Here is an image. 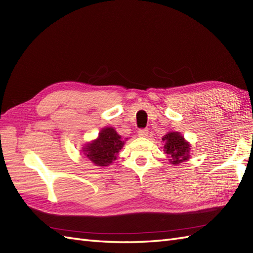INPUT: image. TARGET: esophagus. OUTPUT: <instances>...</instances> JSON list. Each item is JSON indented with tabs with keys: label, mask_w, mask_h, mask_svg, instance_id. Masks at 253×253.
I'll return each instance as SVG.
<instances>
[{
	"label": "esophagus",
	"mask_w": 253,
	"mask_h": 253,
	"mask_svg": "<svg viewBox=\"0 0 253 253\" xmlns=\"http://www.w3.org/2000/svg\"><path fill=\"white\" fill-rule=\"evenodd\" d=\"M138 134H139V137H147V135H148V130H147L146 128L139 129Z\"/></svg>",
	"instance_id": "obj_1"
}]
</instances>
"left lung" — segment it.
Wrapping results in <instances>:
<instances>
[{
	"mask_svg": "<svg viewBox=\"0 0 253 253\" xmlns=\"http://www.w3.org/2000/svg\"><path fill=\"white\" fill-rule=\"evenodd\" d=\"M166 141L165 153L171 158L170 163L177 165L189 158L190 146L178 132H169L163 138Z\"/></svg>",
	"mask_w": 253,
	"mask_h": 253,
	"instance_id": "obj_1",
	"label": "left lung"
}]
</instances>
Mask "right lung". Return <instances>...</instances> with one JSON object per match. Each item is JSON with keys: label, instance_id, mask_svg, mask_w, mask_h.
Segmentation results:
<instances>
[{"label": "right lung", "instance_id": "obj_1", "mask_svg": "<svg viewBox=\"0 0 253 253\" xmlns=\"http://www.w3.org/2000/svg\"><path fill=\"white\" fill-rule=\"evenodd\" d=\"M124 145L121 135L116 133L113 128H103L99 137L92 143L84 146V155L98 167H105L112 164L118 157V154Z\"/></svg>", "mask_w": 253, "mask_h": 253}]
</instances>
